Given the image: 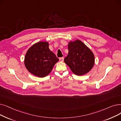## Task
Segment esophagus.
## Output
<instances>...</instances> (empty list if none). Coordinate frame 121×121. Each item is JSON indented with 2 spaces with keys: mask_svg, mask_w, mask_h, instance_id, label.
I'll use <instances>...</instances> for the list:
<instances>
[{
  "mask_svg": "<svg viewBox=\"0 0 121 121\" xmlns=\"http://www.w3.org/2000/svg\"><path fill=\"white\" fill-rule=\"evenodd\" d=\"M59 61L60 62H63L64 61V58L63 57H61L59 58Z\"/></svg>",
  "mask_w": 121,
  "mask_h": 121,
  "instance_id": "1",
  "label": "esophagus"
}]
</instances>
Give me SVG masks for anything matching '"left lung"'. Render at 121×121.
<instances>
[{"label":"left lung","instance_id":"1","mask_svg":"<svg viewBox=\"0 0 121 121\" xmlns=\"http://www.w3.org/2000/svg\"><path fill=\"white\" fill-rule=\"evenodd\" d=\"M68 55L64 59L65 63L72 72L78 76L85 75L94 64V56L91 50L78 39L70 41Z\"/></svg>","mask_w":121,"mask_h":121}]
</instances>
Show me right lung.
Listing matches in <instances>:
<instances>
[{"label":"right lung","instance_id":"1","mask_svg":"<svg viewBox=\"0 0 121 121\" xmlns=\"http://www.w3.org/2000/svg\"><path fill=\"white\" fill-rule=\"evenodd\" d=\"M59 59L50 50L49 43L39 41L28 50L25 57L26 69L33 75L39 78L48 76Z\"/></svg>","mask_w":121,"mask_h":121}]
</instances>
